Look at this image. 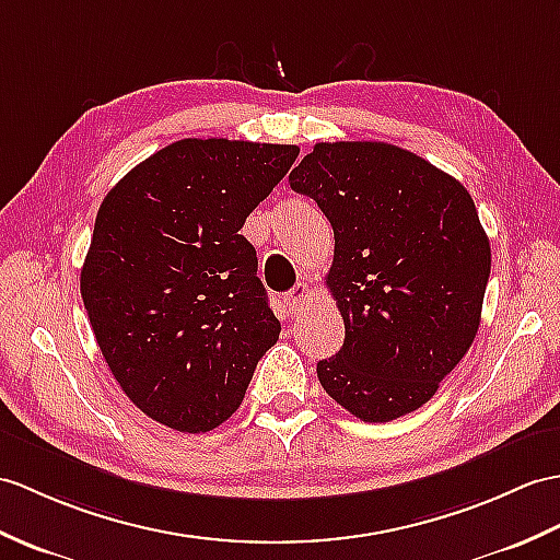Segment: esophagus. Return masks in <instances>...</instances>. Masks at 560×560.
Returning <instances> with one entry per match:
<instances>
[{
    "mask_svg": "<svg viewBox=\"0 0 560 560\" xmlns=\"http://www.w3.org/2000/svg\"><path fill=\"white\" fill-rule=\"evenodd\" d=\"M307 298H310V289H307V283H298V285H293V289L283 295V305H285V310L291 312V317H298L303 312V307H305V303H307Z\"/></svg>",
    "mask_w": 560,
    "mask_h": 560,
    "instance_id": "obj_1",
    "label": "esophagus"
}]
</instances>
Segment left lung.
Returning a JSON list of instances; mask_svg holds the SVG:
<instances>
[{
  "label": "left lung",
  "instance_id": "obj_1",
  "mask_svg": "<svg viewBox=\"0 0 560 560\" xmlns=\"http://www.w3.org/2000/svg\"><path fill=\"white\" fill-rule=\"evenodd\" d=\"M291 188L334 229L327 285L346 324L319 384L365 422L432 398L470 350L491 269L489 238L460 180L388 142H317Z\"/></svg>",
  "mask_w": 560,
  "mask_h": 560
}]
</instances>
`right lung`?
Masks as SVG:
<instances>
[{
  "mask_svg": "<svg viewBox=\"0 0 560 560\" xmlns=\"http://www.w3.org/2000/svg\"><path fill=\"white\" fill-rule=\"evenodd\" d=\"M298 152L184 138L102 200L81 295L114 380L148 418L210 432L238 410L277 343L281 324L238 231Z\"/></svg>",
  "mask_w": 560,
  "mask_h": 560,
  "instance_id": "add662e5",
  "label": "right lung"
}]
</instances>
